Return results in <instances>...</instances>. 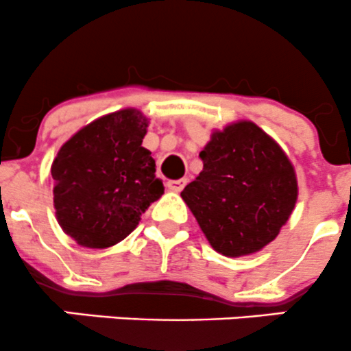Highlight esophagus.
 <instances>
[{"mask_svg":"<svg viewBox=\"0 0 351 351\" xmlns=\"http://www.w3.org/2000/svg\"><path fill=\"white\" fill-rule=\"evenodd\" d=\"M186 185V178H180V180H168V183H166V186H168V190L171 191H182L183 188Z\"/></svg>","mask_w":351,"mask_h":351,"instance_id":"1","label":"esophagus"}]
</instances>
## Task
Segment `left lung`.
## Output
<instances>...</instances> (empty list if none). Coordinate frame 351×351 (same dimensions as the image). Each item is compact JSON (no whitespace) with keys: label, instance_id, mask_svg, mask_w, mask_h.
Returning a JSON list of instances; mask_svg holds the SVG:
<instances>
[{"label":"left lung","instance_id":"1","mask_svg":"<svg viewBox=\"0 0 351 351\" xmlns=\"http://www.w3.org/2000/svg\"><path fill=\"white\" fill-rule=\"evenodd\" d=\"M204 169L182 198L217 252L241 257L278 237L298 200L294 166L257 124L213 131L200 153Z\"/></svg>","mask_w":351,"mask_h":351}]
</instances>
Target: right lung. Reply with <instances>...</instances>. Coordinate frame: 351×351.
Here are the masks:
<instances>
[{"mask_svg": "<svg viewBox=\"0 0 351 351\" xmlns=\"http://www.w3.org/2000/svg\"><path fill=\"white\" fill-rule=\"evenodd\" d=\"M147 119L138 109L108 114L77 131L51 163L58 225L79 245L106 249L124 241L163 195Z\"/></svg>", "mask_w": 351, "mask_h": 351, "instance_id": "add662e5", "label": "right lung"}]
</instances>
